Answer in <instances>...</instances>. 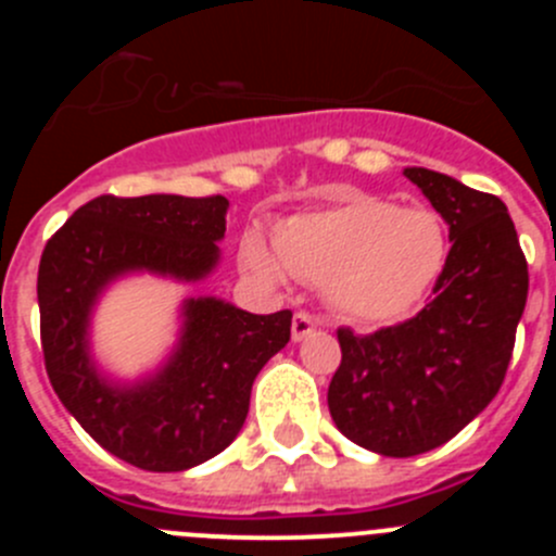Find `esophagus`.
Instances as JSON below:
<instances>
[{
    "label": "esophagus",
    "mask_w": 556,
    "mask_h": 556,
    "mask_svg": "<svg viewBox=\"0 0 556 556\" xmlns=\"http://www.w3.org/2000/svg\"><path fill=\"white\" fill-rule=\"evenodd\" d=\"M314 328H317V319H314L309 312H295V317H293V339L295 341L306 339Z\"/></svg>",
    "instance_id": "1"
}]
</instances>
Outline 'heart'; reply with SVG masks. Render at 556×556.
I'll list each match as a JSON object with an SVG mask.
<instances>
[{
    "label": "heart",
    "instance_id": "b5f03b06",
    "mask_svg": "<svg viewBox=\"0 0 556 556\" xmlns=\"http://www.w3.org/2000/svg\"><path fill=\"white\" fill-rule=\"evenodd\" d=\"M274 255L257 233L242 242V268L279 285L295 274L325 285L330 306L352 319H390L412 309L435 285L450 237L430 210H401L371 195H346L274 231Z\"/></svg>",
    "mask_w": 556,
    "mask_h": 556
}]
</instances>
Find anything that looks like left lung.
I'll return each mask as SVG.
<instances>
[{"label":"left lung","instance_id":"obj_1","mask_svg":"<svg viewBox=\"0 0 556 556\" xmlns=\"http://www.w3.org/2000/svg\"><path fill=\"white\" fill-rule=\"evenodd\" d=\"M450 223L452 250L433 301L406 323L339 328L328 387L336 428L363 450L414 457L454 439L497 395L527 304V261L497 195L446 174L403 172Z\"/></svg>","mask_w":556,"mask_h":556}]
</instances>
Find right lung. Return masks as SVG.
Here are the masks:
<instances>
[{
	"label": "right lung",
	"mask_w": 556,
	"mask_h": 556,
	"mask_svg": "<svg viewBox=\"0 0 556 556\" xmlns=\"http://www.w3.org/2000/svg\"><path fill=\"white\" fill-rule=\"evenodd\" d=\"M226 195H99L42 250L37 274L45 371L66 412L106 452L142 470L193 468L242 430L257 371L290 341L293 312L250 314L190 299L169 363L137 384L99 377L88 319L99 293L128 271L199 282L217 266Z\"/></svg>",
	"instance_id": "right-lung-1"
}]
</instances>
